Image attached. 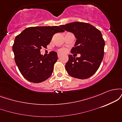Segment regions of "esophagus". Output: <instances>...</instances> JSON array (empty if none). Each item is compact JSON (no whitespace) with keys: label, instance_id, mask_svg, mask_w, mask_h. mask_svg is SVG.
<instances>
[{"label":"esophagus","instance_id":"1","mask_svg":"<svg viewBox=\"0 0 122 122\" xmlns=\"http://www.w3.org/2000/svg\"><path fill=\"white\" fill-rule=\"evenodd\" d=\"M61 57V54H60V53H58V58H60Z\"/></svg>","mask_w":122,"mask_h":122}]
</instances>
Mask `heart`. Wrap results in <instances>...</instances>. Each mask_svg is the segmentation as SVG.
Segmentation results:
<instances>
[{"label":"heart","mask_w":122,"mask_h":122,"mask_svg":"<svg viewBox=\"0 0 122 122\" xmlns=\"http://www.w3.org/2000/svg\"><path fill=\"white\" fill-rule=\"evenodd\" d=\"M58 51L60 53H64L66 52V49L65 48H61L58 50Z\"/></svg>","instance_id":"1"}]
</instances>
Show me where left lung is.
<instances>
[{
	"label": "left lung",
	"instance_id": "8db88e82",
	"mask_svg": "<svg viewBox=\"0 0 122 122\" xmlns=\"http://www.w3.org/2000/svg\"><path fill=\"white\" fill-rule=\"evenodd\" d=\"M60 27L73 33L77 40L71 52L80 54V57L69 55L65 65L67 72L73 77L86 79L99 69L104 56L105 42L100 30L91 24L75 22Z\"/></svg>",
	"mask_w": 122,
	"mask_h": 122
}]
</instances>
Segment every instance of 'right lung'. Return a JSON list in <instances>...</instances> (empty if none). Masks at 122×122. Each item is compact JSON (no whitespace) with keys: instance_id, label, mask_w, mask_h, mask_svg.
I'll return each mask as SVG.
<instances>
[{"instance_id":"add662e5","label":"right lung","mask_w":122,"mask_h":122,"mask_svg":"<svg viewBox=\"0 0 122 122\" xmlns=\"http://www.w3.org/2000/svg\"><path fill=\"white\" fill-rule=\"evenodd\" d=\"M64 31L60 26L30 27L15 37L12 46L15 61L27 80L39 83L50 77L58 59L57 53L51 51L45 57L40 50L46 48L54 34Z\"/></svg>"}]
</instances>
